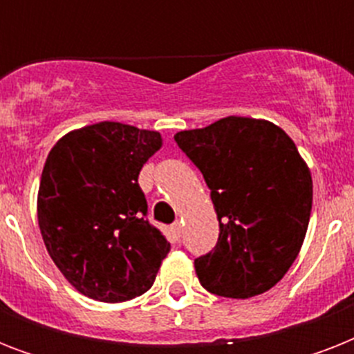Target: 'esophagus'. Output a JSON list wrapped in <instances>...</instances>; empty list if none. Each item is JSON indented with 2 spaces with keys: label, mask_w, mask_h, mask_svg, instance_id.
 Returning <instances> with one entry per match:
<instances>
[{
  "label": "esophagus",
  "mask_w": 354,
  "mask_h": 354,
  "mask_svg": "<svg viewBox=\"0 0 354 354\" xmlns=\"http://www.w3.org/2000/svg\"><path fill=\"white\" fill-rule=\"evenodd\" d=\"M171 230H172V233H174V236H180V235H182V230H183V227H182V222H180V221L174 222V224H172Z\"/></svg>",
  "instance_id": "34e87169"
}]
</instances>
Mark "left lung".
I'll use <instances>...</instances> for the list:
<instances>
[{"label":"left lung","mask_w":354,"mask_h":354,"mask_svg":"<svg viewBox=\"0 0 354 354\" xmlns=\"http://www.w3.org/2000/svg\"><path fill=\"white\" fill-rule=\"evenodd\" d=\"M204 174L218 241L194 259L211 294L235 299L270 290L301 250L313 209V178L296 145L270 121L226 118L174 136Z\"/></svg>","instance_id":"left-lung-1"}]
</instances>
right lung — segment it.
I'll use <instances>...</instances> for the list:
<instances>
[{"mask_svg":"<svg viewBox=\"0 0 354 354\" xmlns=\"http://www.w3.org/2000/svg\"><path fill=\"white\" fill-rule=\"evenodd\" d=\"M161 136L122 122L66 133L47 156L38 224L64 277L84 296L119 303L149 290L171 244L147 218L141 167Z\"/></svg>","mask_w":354,"mask_h":354,"instance_id":"add662e5","label":"right lung"}]
</instances>
